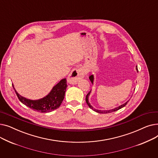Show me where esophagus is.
Wrapping results in <instances>:
<instances>
[{
  "instance_id": "obj_1",
  "label": "esophagus",
  "mask_w": 158,
  "mask_h": 158,
  "mask_svg": "<svg viewBox=\"0 0 158 158\" xmlns=\"http://www.w3.org/2000/svg\"><path fill=\"white\" fill-rule=\"evenodd\" d=\"M84 76L85 72L82 69H73L69 75L67 81L70 84H76L79 80L84 77Z\"/></svg>"
}]
</instances>
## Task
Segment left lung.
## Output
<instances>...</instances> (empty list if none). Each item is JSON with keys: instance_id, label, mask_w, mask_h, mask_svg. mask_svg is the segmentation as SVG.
<instances>
[{"instance_id": "obj_1", "label": "left lung", "mask_w": 158, "mask_h": 158, "mask_svg": "<svg viewBox=\"0 0 158 158\" xmlns=\"http://www.w3.org/2000/svg\"><path fill=\"white\" fill-rule=\"evenodd\" d=\"M136 69L137 72H138L137 66H136ZM89 80L91 81V82H92V83L93 84V83H94V75H91V76L89 77ZM90 92H91V91H89V93H88V94L86 95V102L87 104L88 105V106L89 107L90 109H92V110H94V111H95V112H97V113H112V112L116 111H117V110H118L122 108V107H123L124 106H125L127 104V102H128V101H128L126 102L125 104H122V105H121V106H118V107H115V108L112 109V110H95V108H94V107H93L92 106H91L90 103H89V101H88V97H89V94H90Z\"/></svg>"}]
</instances>
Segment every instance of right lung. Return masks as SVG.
Returning <instances> with one entry per match:
<instances>
[{"instance_id": "1", "label": "right lung", "mask_w": 158, "mask_h": 158, "mask_svg": "<svg viewBox=\"0 0 158 158\" xmlns=\"http://www.w3.org/2000/svg\"><path fill=\"white\" fill-rule=\"evenodd\" d=\"M13 87L16 95L22 104L35 111L40 113H49L57 109L61 104L64 98L67 85H66V79H63L53 87L51 92L47 96L39 99V100L34 101L21 96L15 90L13 85Z\"/></svg>"}]
</instances>
